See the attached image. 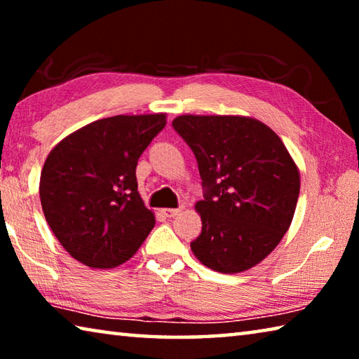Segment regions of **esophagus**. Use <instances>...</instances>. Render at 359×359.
<instances>
[{
  "mask_svg": "<svg viewBox=\"0 0 359 359\" xmlns=\"http://www.w3.org/2000/svg\"><path fill=\"white\" fill-rule=\"evenodd\" d=\"M180 210H182V209H163V214H165V215L169 217V218H172V217H175V215H179Z\"/></svg>",
  "mask_w": 359,
  "mask_h": 359,
  "instance_id": "esophagus-1",
  "label": "esophagus"
}]
</instances>
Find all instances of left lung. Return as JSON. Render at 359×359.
Here are the masks:
<instances>
[{
    "label": "left lung",
    "mask_w": 359,
    "mask_h": 359,
    "mask_svg": "<svg viewBox=\"0 0 359 359\" xmlns=\"http://www.w3.org/2000/svg\"><path fill=\"white\" fill-rule=\"evenodd\" d=\"M172 126L205 188L194 204L203 222L190 244L194 257L222 274L259 264L283 239L299 198V169L282 139L245 115L185 114Z\"/></svg>",
    "instance_id": "left-lung-1"
}]
</instances>
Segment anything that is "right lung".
<instances>
[{
  "instance_id": "add662e5",
  "label": "right lung",
  "mask_w": 359,
  "mask_h": 359,
  "mask_svg": "<svg viewBox=\"0 0 359 359\" xmlns=\"http://www.w3.org/2000/svg\"><path fill=\"white\" fill-rule=\"evenodd\" d=\"M166 126V114L115 115L62 139L41 171L48 226L79 263L112 269L128 261L155 226L137 191L139 156Z\"/></svg>"
}]
</instances>
